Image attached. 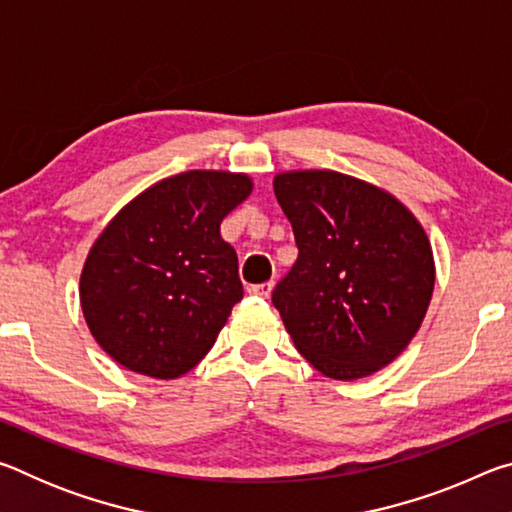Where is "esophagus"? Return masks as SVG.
<instances>
[{
  "label": "esophagus",
  "mask_w": 512,
  "mask_h": 512,
  "mask_svg": "<svg viewBox=\"0 0 512 512\" xmlns=\"http://www.w3.org/2000/svg\"><path fill=\"white\" fill-rule=\"evenodd\" d=\"M273 287L275 284L273 282H264V284H253V287L248 289V293H253V296H257V298H271V293H273Z\"/></svg>",
  "instance_id": "1"
}]
</instances>
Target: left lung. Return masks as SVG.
Segmentation results:
<instances>
[{"mask_svg": "<svg viewBox=\"0 0 512 512\" xmlns=\"http://www.w3.org/2000/svg\"><path fill=\"white\" fill-rule=\"evenodd\" d=\"M298 259L273 305L325 377H368L400 357L427 314L436 266L427 232L384 189L329 169L273 178Z\"/></svg>", "mask_w": 512, "mask_h": 512, "instance_id": "1", "label": "left lung"}]
</instances>
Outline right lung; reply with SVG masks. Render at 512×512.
Returning <instances> with one entry per match:
<instances>
[{"label":"right lung","instance_id":"right-lung-1","mask_svg":"<svg viewBox=\"0 0 512 512\" xmlns=\"http://www.w3.org/2000/svg\"><path fill=\"white\" fill-rule=\"evenodd\" d=\"M253 192L246 173L194 169L121 207L81 273L85 323L137 375L176 379L212 350L244 298L221 221Z\"/></svg>","mask_w":512,"mask_h":512}]
</instances>
